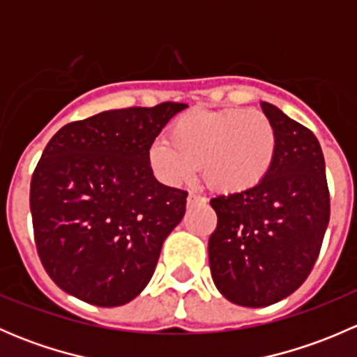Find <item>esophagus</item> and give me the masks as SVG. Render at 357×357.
Masks as SVG:
<instances>
[{
  "label": "esophagus",
  "mask_w": 357,
  "mask_h": 357,
  "mask_svg": "<svg viewBox=\"0 0 357 357\" xmlns=\"http://www.w3.org/2000/svg\"><path fill=\"white\" fill-rule=\"evenodd\" d=\"M186 202H188V205L192 207V205H197V204H205V199H202V197L197 195V193H188V199H186Z\"/></svg>",
  "instance_id": "1"
}]
</instances>
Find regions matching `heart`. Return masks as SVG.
Instances as JSON below:
<instances>
[{
  "label": "heart",
  "instance_id": "1",
  "mask_svg": "<svg viewBox=\"0 0 357 357\" xmlns=\"http://www.w3.org/2000/svg\"><path fill=\"white\" fill-rule=\"evenodd\" d=\"M169 139L149 150L153 174L165 185L192 178L200 165L205 185L235 195L261 185L276 157V129L255 109L190 110L169 128Z\"/></svg>",
  "mask_w": 357,
  "mask_h": 357
}]
</instances>
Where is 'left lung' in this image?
Here are the masks:
<instances>
[{
	"label": "left lung",
	"mask_w": 357,
	"mask_h": 357,
	"mask_svg": "<svg viewBox=\"0 0 357 357\" xmlns=\"http://www.w3.org/2000/svg\"><path fill=\"white\" fill-rule=\"evenodd\" d=\"M261 107L278 138L271 171L254 190L211 200L218 214L208 238L212 280L243 307H266L294 294L311 273L330 221L319 142L271 103Z\"/></svg>",
	"instance_id": "obj_1"
}]
</instances>
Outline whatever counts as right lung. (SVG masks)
<instances>
[{
    "label": "right lung",
    "mask_w": 357,
    "mask_h": 357,
    "mask_svg": "<svg viewBox=\"0 0 357 357\" xmlns=\"http://www.w3.org/2000/svg\"><path fill=\"white\" fill-rule=\"evenodd\" d=\"M186 107L100 112L48 142L31 179V214L39 259L63 291L115 307L149 285L188 197L157 181L149 150Z\"/></svg>",
    "instance_id": "right-lung-1"
}]
</instances>
